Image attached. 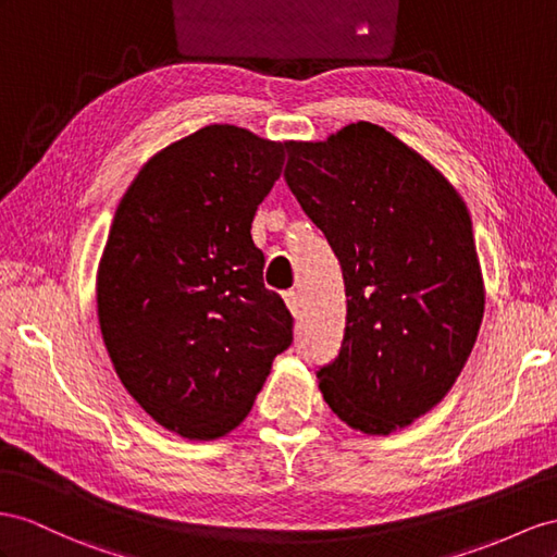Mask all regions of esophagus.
I'll list each match as a JSON object with an SVG mask.
<instances>
[{
  "instance_id": "esophagus-1",
  "label": "esophagus",
  "mask_w": 557,
  "mask_h": 557,
  "mask_svg": "<svg viewBox=\"0 0 557 557\" xmlns=\"http://www.w3.org/2000/svg\"><path fill=\"white\" fill-rule=\"evenodd\" d=\"M284 301H287L292 315L294 318H301V308H304V298L298 292H284Z\"/></svg>"
}]
</instances>
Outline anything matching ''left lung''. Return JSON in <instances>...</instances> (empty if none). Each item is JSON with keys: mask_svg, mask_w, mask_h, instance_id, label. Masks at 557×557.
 I'll list each match as a JSON object with an SVG mask.
<instances>
[{"mask_svg": "<svg viewBox=\"0 0 557 557\" xmlns=\"http://www.w3.org/2000/svg\"><path fill=\"white\" fill-rule=\"evenodd\" d=\"M287 152L284 181L330 242L348 296L320 391L341 421L388 435L449 393L475 346L484 287L470 213L383 126L348 124Z\"/></svg>", "mask_w": 557, "mask_h": 557, "instance_id": "1", "label": "left lung"}]
</instances>
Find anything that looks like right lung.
Returning <instances> with one entry per match:
<instances>
[{
  "label": "right lung",
  "instance_id": "obj_1",
  "mask_svg": "<svg viewBox=\"0 0 557 557\" xmlns=\"http://www.w3.org/2000/svg\"><path fill=\"white\" fill-rule=\"evenodd\" d=\"M282 164V143L211 124L157 152L112 219L96 282L106 348L134 400L183 437L245 421L294 341L251 239Z\"/></svg>",
  "mask_w": 557,
  "mask_h": 557
}]
</instances>
